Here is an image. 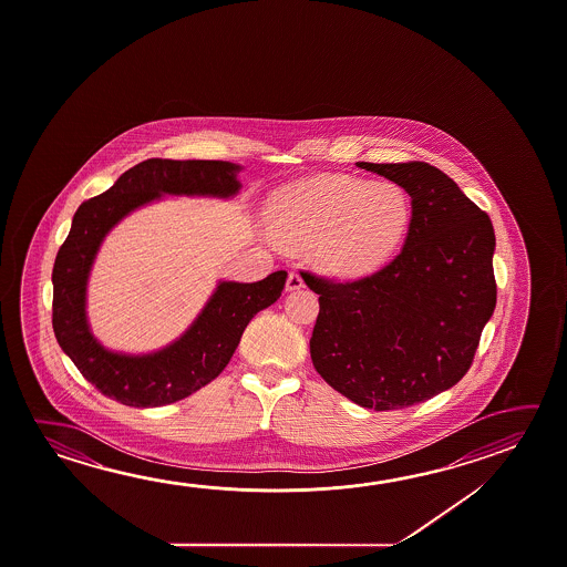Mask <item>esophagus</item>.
Wrapping results in <instances>:
<instances>
[{
    "mask_svg": "<svg viewBox=\"0 0 567 567\" xmlns=\"http://www.w3.org/2000/svg\"><path fill=\"white\" fill-rule=\"evenodd\" d=\"M305 287V280L298 275L297 270H290L287 277V290H298Z\"/></svg>",
    "mask_w": 567,
    "mask_h": 567,
    "instance_id": "esophagus-1",
    "label": "esophagus"
}]
</instances>
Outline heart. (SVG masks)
Here are the masks:
<instances>
[{"instance_id": "b5f03b06", "label": "heart", "mask_w": 567, "mask_h": 567, "mask_svg": "<svg viewBox=\"0 0 567 567\" xmlns=\"http://www.w3.org/2000/svg\"><path fill=\"white\" fill-rule=\"evenodd\" d=\"M408 197L395 184L320 176L270 197L267 221L280 241L310 247L320 269L362 277L378 269L408 227Z\"/></svg>"}]
</instances>
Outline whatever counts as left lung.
Wrapping results in <instances>:
<instances>
[{"label":"left lung","mask_w":567,"mask_h":567,"mask_svg":"<svg viewBox=\"0 0 567 567\" xmlns=\"http://www.w3.org/2000/svg\"><path fill=\"white\" fill-rule=\"evenodd\" d=\"M358 167L411 195L405 245L368 277L336 280L300 270L320 302L310 358L348 400L390 411L453 388L473 365L496 307L488 215L427 162Z\"/></svg>","instance_id":"8db88e82"}]
</instances>
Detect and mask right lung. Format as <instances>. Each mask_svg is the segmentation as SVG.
I'll return each mask as SVG.
<instances>
[{
  "label": "right lung",
  "instance_id": "add662e5",
  "mask_svg": "<svg viewBox=\"0 0 567 567\" xmlns=\"http://www.w3.org/2000/svg\"><path fill=\"white\" fill-rule=\"evenodd\" d=\"M237 172L239 166L221 159L150 158L76 209L53 267V330L84 380L106 398L128 408H158L202 390L224 372L252 316L280 297L287 270L251 285L221 282L186 334L150 355L109 352L89 332L86 279L112 225L159 194L229 197L241 187Z\"/></svg>",
  "mask_w": 567,
  "mask_h": 567
}]
</instances>
